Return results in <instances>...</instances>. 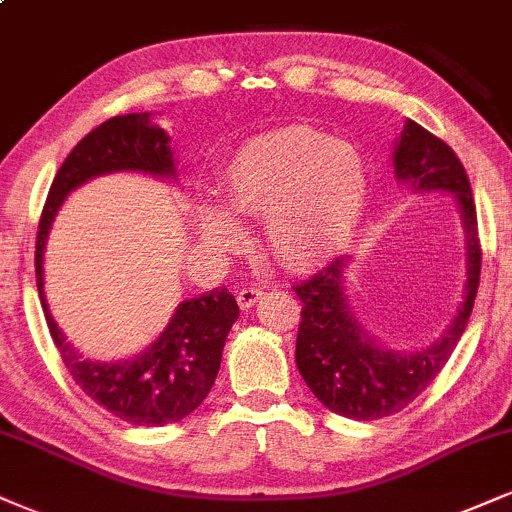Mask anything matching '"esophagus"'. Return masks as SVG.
Here are the masks:
<instances>
[{"mask_svg": "<svg viewBox=\"0 0 512 512\" xmlns=\"http://www.w3.org/2000/svg\"><path fill=\"white\" fill-rule=\"evenodd\" d=\"M261 296H263V289L242 287L237 292V304H239V308H242V311H249L251 306H256V301L261 299Z\"/></svg>", "mask_w": 512, "mask_h": 512, "instance_id": "obj_1", "label": "esophagus"}]
</instances>
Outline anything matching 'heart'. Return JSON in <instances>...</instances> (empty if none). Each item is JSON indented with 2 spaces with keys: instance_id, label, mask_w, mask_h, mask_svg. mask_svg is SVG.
I'll return each instance as SVG.
<instances>
[{
  "instance_id": "obj_1",
  "label": "heart",
  "mask_w": 512,
  "mask_h": 512,
  "mask_svg": "<svg viewBox=\"0 0 512 512\" xmlns=\"http://www.w3.org/2000/svg\"><path fill=\"white\" fill-rule=\"evenodd\" d=\"M370 175L363 154L306 125L239 144L223 170V201L235 216L263 218L268 251L282 266L313 270L339 254L361 220ZM201 235L237 249L244 232L230 213L201 206Z\"/></svg>"
}]
</instances>
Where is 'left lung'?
I'll list each match as a JSON object with an SVG mask.
<instances>
[{
    "label": "left lung",
    "mask_w": 512,
    "mask_h": 512,
    "mask_svg": "<svg viewBox=\"0 0 512 512\" xmlns=\"http://www.w3.org/2000/svg\"><path fill=\"white\" fill-rule=\"evenodd\" d=\"M394 175L413 192H441L456 199L465 232V287L451 325L430 346L394 351L363 330L344 287L349 258L294 287L301 299L296 368L315 399L351 420H380L399 413L430 387L451 358L475 306L482 249L468 173L449 144L415 121H406L394 144Z\"/></svg>",
    "instance_id": "8db88e82"
}]
</instances>
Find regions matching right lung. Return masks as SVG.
I'll use <instances>...</instances> for the list:
<instances>
[{
  "label": "right lung",
  "mask_w": 512,
  "mask_h": 512,
  "mask_svg": "<svg viewBox=\"0 0 512 512\" xmlns=\"http://www.w3.org/2000/svg\"><path fill=\"white\" fill-rule=\"evenodd\" d=\"M144 173L178 180L168 132L151 123V113L116 116L75 144L49 189L35 244V275L42 311L61 361L78 387L130 425L159 427L187 418L211 391L223 346L239 318L235 296L225 287L182 301L147 349L123 361L82 358L56 325L44 294V249L52 223L68 194L87 180L109 173Z\"/></svg>",
  "instance_id": "1"
}]
</instances>
